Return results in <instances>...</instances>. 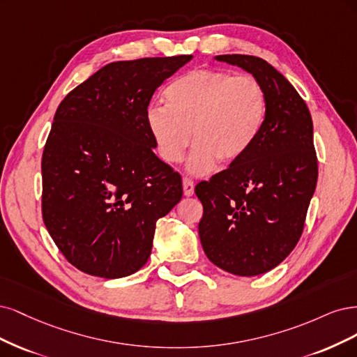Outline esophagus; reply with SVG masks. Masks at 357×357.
I'll return each mask as SVG.
<instances>
[{"mask_svg":"<svg viewBox=\"0 0 357 357\" xmlns=\"http://www.w3.org/2000/svg\"><path fill=\"white\" fill-rule=\"evenodd\" d=\"M182 187H183V194H185L187 197H191V195L194 194V182L190 178H183Z\"/></svg>","mask_w":357,"mask_h":357,"instance_id":"34e87169","label":"esophagus"}]
</instances>
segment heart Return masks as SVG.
<instances>
[{
  "mask_svg": "<svg viewBox=\"0 0 357 357\" xmlns=\"http://www.w3.org/2000/svg\"><path fill=\"white\" fill-rule=\"evenodd\" d=\"M166 105H149L145 123L157 155L165 163L182 160L195 144L187 169L212 172L221 160L234 163L249 153L267 119V93L252 75L194 70L165 89Z\"/></svg>",
  "mask_w": 357,
  "mask_h": 357,
  "instance_id": "b5f03b06",
  "label": "heart"
}]
</instances>
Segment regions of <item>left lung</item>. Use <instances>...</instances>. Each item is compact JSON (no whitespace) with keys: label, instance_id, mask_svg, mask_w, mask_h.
<instances>
[{"label":"left lung","instance_id":"1","mask_svg":"<svg viewBox=\"0 0 357 357\" xmlns=\"http://www.w3.org/2000/svg\"><path fill=\"white\" fill-rule=\"evenodd\" d=\"M215 59L254 75L268 102L266 124L249 153L195 187L206 257L250 278L278 267L303 234L317 183L313 121L304 99L267 61L249 54Z\"/></svg>","mask_w":357,"mask_h":357}]
</instances>
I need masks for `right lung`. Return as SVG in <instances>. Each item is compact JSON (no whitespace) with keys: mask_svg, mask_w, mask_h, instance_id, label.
I'll use <instances>...</instances> for the list:
<instances>
[{"mask_svg":"<svg viewBox=\"0 0 357 357\" xmlns=\"http://www.w3.org/2000/svg\"><path fill=\"white\" fill-rule=\"evenodd\" d=\"M191 54L108 63L57 107L45 142L43 221L75 268L120 279L142 268L157 220L182 197L145 123L157 87Z\"/></svg>","mask_w":357,"mask_h":357,"instance_id":"1","label":"right lung"}]
</instances>
